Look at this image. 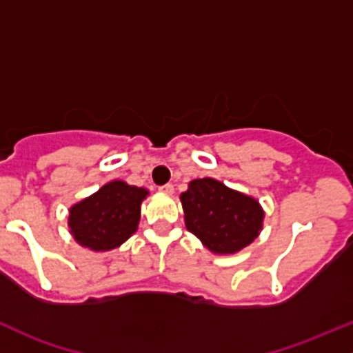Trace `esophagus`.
Segmentation results:
<instances>
[{"label":"esophagus","mask_w":353,"mask_h":353,"mask_svg":"<svg viewBox=\"0 0 353 353\" xmlns=\"http://www.w3.org/2000/svg\"><path fill=\"white\" fill-rule=\"evenodd\" d=\"M159 191L164 192V194H172L174 185L172 184H164V185H161V188H159Z\"/></svg>","instance_id":"1"}]
</instances>
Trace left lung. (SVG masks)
Listing matches in <instances>:
<instances>
[{
    "instance_id": "1",
    "label": "left lung",
    "mask_w": 353,
    "mask_h": 353,
    "mask_svg": "<svg viewBox=\"0 0 353 353\" xmlns=\"http://www.w3.org/2000/svg\"><path fill=\"white\" fill-rule=\"evenodd\" d=\"M185 228L219 254H230L250 245L263 223V209L253 197L204 177L189 184L181 194Z\"/></svg>"
}]
</instances>
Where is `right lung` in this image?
<instances>
[{"instance_id": "1", "label": "right lung", "mask_w": 353, "mask_h": 353, "mask_svg": "<svg viewBox=\"0 0 353 353\" xmlns=\"http://www.w3.org/2000/svg\"><path fill=\"white\" fill-rule=\"evenodd\" d=\"M142 188L114 181L70 209L68 226L73 238L94 251H108L122 245L137 230Z\"/></svg>"}]
</instances>
